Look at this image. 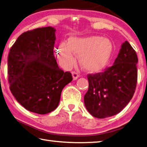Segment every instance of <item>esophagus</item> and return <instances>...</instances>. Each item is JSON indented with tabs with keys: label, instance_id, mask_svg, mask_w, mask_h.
Masks as SVG:
<instances>
[{
	"label": "esophagus",
	"instance_id": "34e87169",
	"mask_svg": "<svg viewBox=\"0 0 147 147\" xmlns=\"http://www.w3.org/2000/svg\"><path fill=\"white\" fill-rule=\"evenodd\" d=\"M71 74H72V77H73L74 80H76V79H78L79 77L78 73L76 71H72Z\"/></svg>",
	"mask_w": 147,
	"mask_h": 147
}]
</instances>
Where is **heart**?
<instances>
[{"mask_svg": "<svg viewBox=\"0 0 147 147\" xmlns=\"http://www.w3.org/2000/svg\"><path fill=\"white\" fill-rule=\"evenodd\" d=\"M113 50V44L109 39L100 36H90L71 38L68 45L61 44L58 55L60 60L67 65L74 62L72 53L79 56L80 64L84 70L97 73L103 70L109 64Z\"/></svg>", "mask_w": 147, "mask_h": 147, "instance_id": "1", "label": "heart"}]
</instances>
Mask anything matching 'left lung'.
Instances as JSON below:
<instances>
[{"label": "left lung", "mask_w": 147, "mask_h": 147, "mask_svg": "<svg viewBox=\"0 0 147 147\" xmlns=\"http://www.w3.org/2000/svg\"><path fill=\"white\" fill-rule=\"evenodd\" d=\"M138 61L136 51L126 40L113 66L101 73L88 75L89 86L84 102L92 116L111 117L127 106L136 90Z\"/></svg>", "instance_id": "left-lung-1"}]
</instances>
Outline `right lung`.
I'll list each match as a JSON object with an SVG mask.
<instances>
[{
  "label": "right lung",
  "mask_w": 147,
  "mask_h": 147,
  "mask_svg": "<svg viewBox=\"0 0 147 147\" xmlns=\"http://www.w3.org/2000/svg\"><path fill=\"white\" fill-rule=\"evenodd\" d=\"M55 29L48 26L20 35L7 58L9 88L17 101L32 112L46 114L58 107L64 87L72 81L59 68L53 48Z\"/></svg>",
  "instance_id": "right-lung-1"
}]
</instances>
